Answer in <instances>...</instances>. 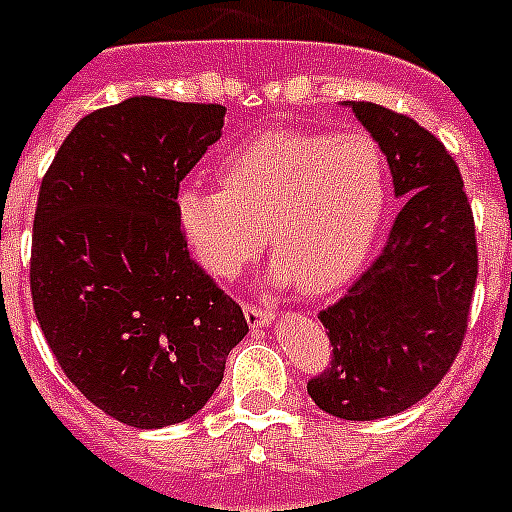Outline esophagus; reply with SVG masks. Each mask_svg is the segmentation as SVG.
<instances>
[{
  "label": "esophagus",
  "instance_id": "34e87169",
  "mask_svg": "<svg viewBox=\"0 0 512 512\" xmlns=\"http://www.w3.org/2000/svg\"><path fill=\"white\" fill-rule=\"evenodd\" d=\"M244 318L252 328L257 326H268L270 321H276V313L273 310H265V307H255V305H244Z\"/></svg>",
  "mask_w": 512,
  "mask_h": 512
}]
</instances>
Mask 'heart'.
Instances as JSON below:
<instances>
[{
  "label": "heart",
  "instance_id": "obj_1",
  "mask_svg": "<svg viewBox=\"0 0 512 512\" xmlns=\"http://www.w3.org/2000/svg\"><path fill=\"white\" fill-rule=\"evenodd\" d=\"M220 189L181 186L176 223L215 278H231L265 242L276 284L331 292L360 268L389 199V168L363 131L281 128L247 141L218 165Z\"/></svg>",
  "mask_w": 512,
  "mask_h": 512
}]
</instances>
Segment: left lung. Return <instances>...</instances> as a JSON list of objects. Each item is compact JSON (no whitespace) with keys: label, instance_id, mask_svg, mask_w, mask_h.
I'll use <instances>...</instances> for the list:
<instances>
[{"label":"left lung","instance_id":"1","mask_svg":"<svg viewBox=\"0 0 512 512\" xmlns=\"http://www.w3.org/2000/svg\"><path fill=\"white\" fill-rule=\"evenodd\" d=\"M350 107L405 205L371 268L318 315L334 355L307 394L328 415L376 421L421 402L455 363L479 255L463 178L442 141L373 102Z\"/></svg>","mask_w":512,"mask_h":512}]
</instances>
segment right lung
<instances>
[{"mask_svg":"<svg viewBox=\"0 0 512 512\" xmlns=\"http://www.w3.org/2000/svg\"><path fill=\"white\" fill-rule=\"evenodd\" d=\"M223 118L220 105L123 99L78 120L41 181L33 310L78 392L134 429L199 413L249 331L189 257L173 207Z\"/></svg>","mask_w":512,"mask_h":512,"instance_id":"obj_1","label":"right lung"}]
</instances>
